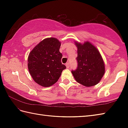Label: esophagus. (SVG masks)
<instances>
[{
	"label": "esophagus",
	"mask_w": 128,
	"mask_h": 128,
	"mask_svg": "<svg viewBox=\"0 0 128 128\" xmlns=\"http://www.w3.org/2000/svg\"><path fill=\"white\" fill-rule=\"evenodd\" d=\"M66 68H70V62H67V63H66Z\"/></svg>",
	"instance_id": "34e87169"
}]
</instances>
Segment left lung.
<instances>
[{
    "instance_id": "8db88e82",
    "label": "left lung",
    "mask_w": 128,
    "mask_h": 128,
    "mask_svg": "<svg viewBox=\"0 0 128 128\" xmlns=\"http://www.w3.org/2000/svg\"><path fill=\"white\" fill-rule=\"evenodd\" d=\"M78 66L72 72L76 81L86 87L96 85L104 74V64L96 48L87 42L84 44L76 43Z\"/></svg>"
}]
</instances>
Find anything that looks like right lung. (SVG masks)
Instances as JSON below:
<instances>
[{
    "label": "right lung",
    "mask_w": 128,
    "mask_h": 128,
    "mask_svg": "<svg viewBox=\"0 0 128 128\" xmlns=\"http://www.w3.org/2000/svg\"><path fill=\"white\" fill-rule=\"evenodd\" d=\"M61 43L55 38H48L37 44L29 54L28 68L34 81L43 87L55 84L66 66L62 64Z\"/></svg>",
    "instance_id": "add662e5"
}]
</instances>
